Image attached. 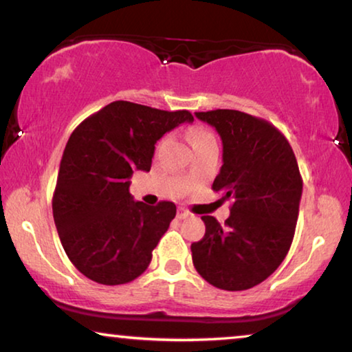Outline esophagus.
<instances>
[{"instance_id": "esophagus-1", "label": "esophagus", "mask_w": 352, "mask_h": 352, "mask_svg": "<svg viewBox=\"0 0 352 352\" xmlns=\"http://www.w3.org/2000/svg\"><path fill=\"white\" fill-rule=\"evenodd\" d=\"M177 217H178V219H180V220L188 219V217H191V212L188 210V209H185V207H178Z\"/></svg>"}]
</instances>
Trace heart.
Listing matches in <instances>:
<instances>
[{
	"label": "heart",
	"mask_w": 352,
	"mask_h": 352,
	"mask_svg": "<svg viewBox=\"0 0 352 352\" xmlns=\"http://www.w3.org/2000/svg\"><path fill=\"white\" fill-rule=\"evenodd\" d=\"M207 137H212V133L209 131H206V129H201V127L192 129L191 133H190L191 143H196V142H199V140H202V138H207Z\"/></svg>",
	"instance_id": "1"
}]
</instances>
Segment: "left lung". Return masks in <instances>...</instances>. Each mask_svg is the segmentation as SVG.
I'll return each instance as SVG.
<instances>
[{"label": "left lung", "mask_w": 352, "mask_h": 352, "mask_svg": "<svg viewBox=\"0 0 352 352\" xmlns=\"http://www.w3.org/2000/svg\"><path fill=\"white\" fill-rule=\"evenodd\" d=\"M219 132L223 166L212 190L231 199L225 225L202 215L192 265L217 289L247 290L279 268L294 241L303 190L296 157L279 129L237 110L195 113Z\"/></svg>", "instance_id": "8db88e82"}]
</instances>
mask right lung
Instances as JSON below:
<instances>
[{
	"label": "right lung",
	"mask_w": 352,
	"mask_h": 352,
	"mask_svg": "<svg viewBox=\"0 0 352 352\" xmlns=\"http://www.w3.org/2000/svg\"><path fill=\"white\" fill-rule=\"evenodd\" d=\"M190 111L118 100L79 124L63 151L52 214L63 250L79 273L103 285L127 284L150 265L177 214L170 201H133L129 178L150 170L155 143Z\"/></svg>",
	"instance_id": "1"
}]
</instances>
